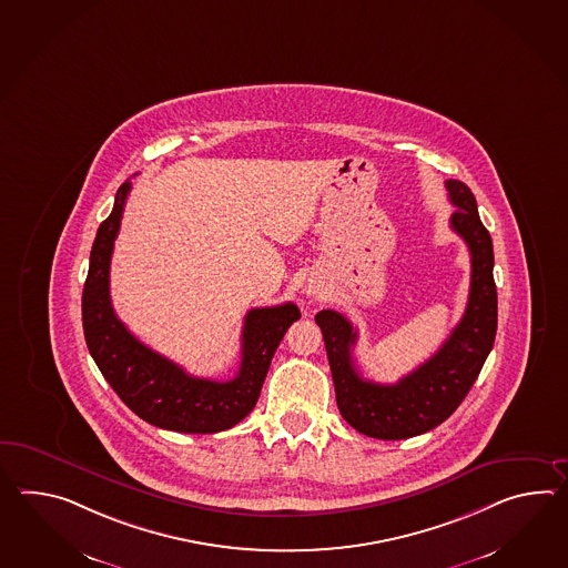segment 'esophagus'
<instances>
[{"label": "esophagus", "mask_w": 568, "mask_h": 568, "mask_svg": "<svg viewBox=\"0 0 568 568\" xmlns=\"http://www.w3.org/2000/svg\"><path fill=\"white\" fill-rule=\"evenodd\" d=\"M305 293H307L310 297H320V295H322V287L315 285V283H310V285L305 287Z\"/></svg>", "instance_id": "1"}]
</instances>
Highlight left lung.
Segmentation results:
<instances>
[{
	"instance_id": "8db88e82",
	"label": "left lung",
	"mask_w": 568,
	"mask_h": 568,
	"mask_svg": "<svg viewBox=\"0 0 568 568\" xmlns=\"http://www.w3.org/2000/svg\"><path fill=\"white\" fill-rule=\"evenodd\" d=\"M456 212L450 227L467 242L470 291L467 310L440 351L393 385L361 377L353 361L356 329L344 315L322 310L315 322L324 334L342 417L378 440H404L440 426L463 404L491 353L497 332V287L493 242L480 222L477 200L463 181H446Z\"/></svg>"
}]
</instances>
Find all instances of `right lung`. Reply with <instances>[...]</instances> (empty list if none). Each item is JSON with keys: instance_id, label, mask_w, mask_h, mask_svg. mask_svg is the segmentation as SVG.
Segmentation results:
<instances>
[{"instance_id": "right-lung-1", "label": "right lung", "mask_w": 568, "mask_h": 568, "mask_svg": "<svg viewBox=\"0 0 568 568\" xmlns=\"http://www.w3.org/2000/svg\"><path fill=\"white\" fill-rule=\"evenodd\" d=\"M128 193L130 181L120 185L114 210L91 246L81 300L89 353L118 397L152 426L183 434L232 428L253 412L278 342L302 314L291 302L251 310L242 328L239 373L230 381L193 377L144 346L118 320L110 300V263Z\"/></svg>"}]
</instances>
